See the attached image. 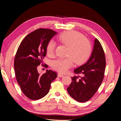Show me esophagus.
Segmentation results:
<instances>
[{
	"mask_svg": "<svg viewBox=\"0 0 121 121\" xmlns=\"http://www.w3.org/2000/svg\"><path fill=\"white\" fill-rule=\"evenodd\" d=\"M57 76H58V77L61 78V77H64V75H62V74H60V73H58Z\"/></svg>",
	"mask_w": 121,
	"mask_h": 121,
	"instance_id": "esophagus-1",
	"label": "esophagus"
}]
</instances>
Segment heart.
Listing matches in <instances>:
<instances>
[{
  "instance_id": "1",
  "label": "heart",
  "mask_w": 121,
  "mask_h": 121,
  "mask_svg": "<svg viewBox=\"0 0 121 121\" xmlns=\"http://www.w3.org/2000/svg\"><path fill=\"white\" fill-rule=\"evenodd\" d=\"M61 43L68 47L67 58H59L52 63V68L56 70L65 73L75 64L80 65L85 62L92 52V46L89 40L84 37L79 32L71 31L63 33L58 37ZM56 44L53 40L48 42L46 52L49 56H53L56 50Z\"/></svg>"
}]
</instances>
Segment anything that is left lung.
<instances>
[{"mask_svg":"<svg viewBox=\"0 0 121 121\" xmlns=\"http://www.w3.org/2000/svg\"><path fill=\"white\" fill-rule=\"evenodd\" d=\"M105 57L100 43L96 38L94 41L92 52L85 64L74 69L76 74L82 76L71 77L72 81L67 91L75 100L80 102L89 100L96 92L104 79Z\"/></svg>","mask_w":121,"mask_h":121,"instance_id":"1","label":"left lung"}]
</instances>
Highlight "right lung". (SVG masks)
Wrapping results in <instances>:
<instances>
[{
  "label": "right lung",
  "mask_w": 121,
  "mask_h": 121,
  "mask_svg": "<svg viewBox=\"0 0 121 121\" xmlns=\"http://www.w3.org/2000/svg\"><path fill=\"white\" fill-rule=\"evenodd\" d=\"M56 34L51 29H37L26 36L17 49L14 61L16 79L22 91L30 99L45 96L57 77L56 73L50 69L42 75L37 71L46 55L47 43Z\"/></svg>",
  "instance_id": "1"
}]
</instances>
